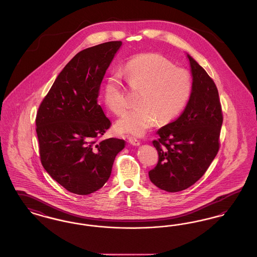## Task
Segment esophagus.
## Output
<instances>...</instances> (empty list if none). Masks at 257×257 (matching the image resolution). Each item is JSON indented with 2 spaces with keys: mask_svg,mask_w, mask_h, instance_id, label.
<instances>
[{
  "mask_svg": "<svg viewBox=\"0 0 257 257\" xmlns=\"http://www.w3.org/2000/svg\"><path fill=\"white\" fill-rule=\"evenodd\" d=\"M128 142L133 146H140L141 145V142L139 140H137L134 137H128Z\"/></svg>",
  "mask_w": 257,
  "mask_h": 257,
  "instance_id": "obj_1",
  "label": "esophagus"
}]
</instances>
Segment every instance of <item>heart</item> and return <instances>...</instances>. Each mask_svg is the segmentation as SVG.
Listing matches in <instances>:
<instances>
[{
    "label": "heart",
    "mask_w": 257,
    "mask_h": 257,
    "mask_svg": "<svg viewBox=\"0 0 257 257\" xmlns=\"http://www.w3.org/2000/svg\"><path fill=\"white\" fill-rule=\"evenodd\" d=\"M127 85L139 91L138 109L127 112L116 122L119 133L141 136L156 120L168 123L182 110L191 95L192 80L187 70L174 67L171 61L152 53L142 54L128 61L122 71ZM103 98L113 113L128 109L121 81L110 74L103 85Z\"/></svg>",
    "instance_id": "1"
}]
</instances>
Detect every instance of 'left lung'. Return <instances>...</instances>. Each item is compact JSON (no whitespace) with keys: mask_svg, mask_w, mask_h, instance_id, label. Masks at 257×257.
I'll use <instances>...</instances> for the list:
<instances>
[{"mask_svg":"<svg viewBox=\"0 0 257 257\" xmlns=\"http://www.w3.org/2000/svg\"><path fill=\"white\" fill-rule=\"evenodd\" d=\"M188 59L193 75L191 96L180 116L162 127L152 142L159 159L148 172L152 183L171 193L199 180L220 149L223 116L218 88L191 56Z\"/></svg>","mask_w":257,"mask_h":257,"instance_id":"1","label":"left lung"}]
</instances>
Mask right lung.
<instances>
[{"label": "right lung", "mask_w": 257, "mask_h": 257, "mask_svg": "<svg viewBox=\"0 0 257 257\" xmlns=\"http://www.w3.org/2000/svg\"><path fill=\"white\" fill-rule=\"evenodd\" d=\"M121 41L79 52L57 77L37 110L40 161L50 176L67 191L86 196L110 177L125 142L100 138L110 119L97 103L103 77Z\"/></svg>", "instance_id": "add662e5"}]
</instances>
